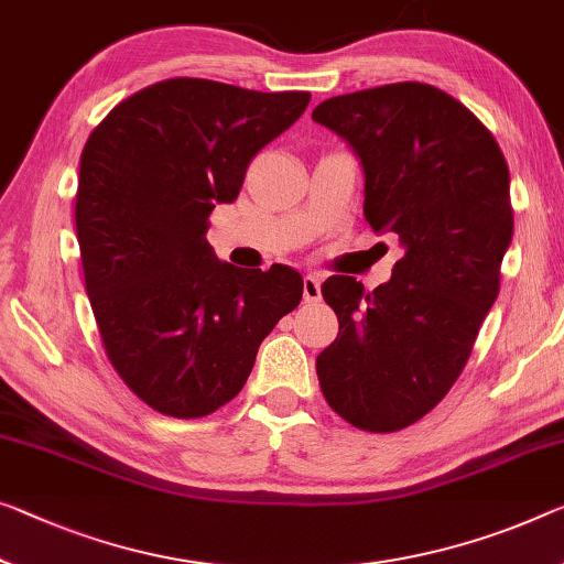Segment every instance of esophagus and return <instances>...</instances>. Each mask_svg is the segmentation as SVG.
<instances>
[{
    "mask_svg": "<svg viewBox=\"0 0 564 564\" xmlns=\"http://www.w3.org/2000/svg\"><path fill=\"white\" fill-rule=\"evenodd\" d=\"M302 294H305V302H317L323 297V282H319L317 274H307L302 280Z\"/></svg>",
    "mask_w": 564,
    "mask_h": 564,
    "instance_id": "obj_1",
    "label": "esophagus"
}]
</instances>
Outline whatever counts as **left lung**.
<instances>
[{"instance_id":"left-lung-1","label":"left lung","mask_w":564,"mask_h":564,"mask_svg":"<svg viewBox=\"0 0 564 564\" xmlns=\"http://www.w3.org/2000/svg\"><path fill=\"white\" fill-rule=\"evenodd\" d=\"M312 120L358 155L366 221L403 247L372 292L345 274L323 284L340 333L317 355L319 388L355 429L401 431L448 393L499 294L514 229L505 153L426 83L337 95Z\"/></svg>"}]
</instances>
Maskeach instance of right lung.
I'll return each instance as SVG.
<instances>
[{
	"instance_id": "right-lung-1",
	"label": "right lung",
	"mask_w": 564,
	"mask_h": 564,
	"mask_svg": "<svg viewBox=\"0 0 564 564\" xmlns=\"http://www.w3.org/2000/svg\"><path fill=\"white\" fill-rule=\"evenodd\" d=\"M307 102L310 93L173 77L112 108L85 143L75 196L85 290L112 368L159 413L202 419L229 403L264 337L300 305L297 270L221 262L206 231Z\"/></svg>"
}]
</instances>
